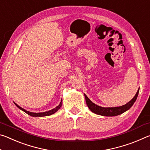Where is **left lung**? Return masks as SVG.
Wrapping results in <instances>:
<instances>
[{"label":"left lung","instance_id":"left-lung-1","mask_svg":"<svg viewBox=\"0 0 150 150\" xmlns=\"http://www.w3.org/2000/svg\"><path fill=\"white\" fill-rule=\"evenodd\" d=\"M139 93V89L137 91L135 96H134V98L130 101H129L128 103H127L126 105L120 106H116V107H102L97 105H96L94 103H93L89 98L87 97V96L84 94L86 103L88 106V108L90 109L91 112H93V113L96 114V115L104 116H115L120 115L121 114L124 113V112L129 110L134 103H135L136 100V98L138 97Z\"/></svg>","mask_w":150,"mask_h":150}]
</instances>
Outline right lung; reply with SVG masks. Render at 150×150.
I'll return each mask as SVG.
<instances>
[{"instance_id":"obj_1","label":"right lung","mask_w":150,"mask_h":150,"mask_svg":"<svg viewBox=\"0 0 150 150\" xmlns=\"http://www.w3.org/2000/svg\"><path fill=\"white\" fill-rule=\"evenodd\" d=\"M14 103L15 104V105H16L18 108L20 110L24 111V112H26L28 115L31 116H34V117H42V116H50V115H52L53 114H54L55 112H56L59 110V109L61 108V106L62 105V99L61 100V102L59 103V105L57 106L56 107L52 109V110H50L49 111H46V112H30V111H27L26 110H25L23 108L20 107V106H18L17 105V104L15 103L14 102Z\"/></svg>"}]
</instances>
